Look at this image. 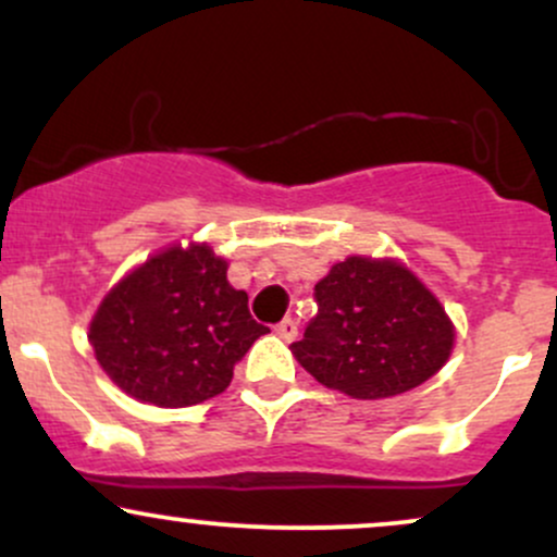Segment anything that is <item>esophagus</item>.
Here are the masks:
<instances>
[{
    "label": "esophagus",
    "instance_id": "esophagus-1",
    "mask_svg": "<svg viewBox=\"0 0 557 557\" xmlns=\"http://www.w3.org/2000/svg\"><path fill=\"white\" fill-rule=\"evenodd\" d=\"M274 330H277V335L283 337V341H296V335H298L296 319H290V317H285Z\"/></svg>",
    "mask_w": 557,
    "mask_h": 557
}]
</instances>
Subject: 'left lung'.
<instances>
[{"instance_id":"1","label":"left lung","mask_w":557,"mask_h":557,"mask_svg":"<svg viewBox=\"0 0 557 557\" xmlns=\"http://www.w3.org/2000/svg\"><path fill=\"white\" fill-rule=\"evenodd\" d=\"M317 317L293 356L324 387L380 400L419 387L445 367L453 322L395 259L348 257L314 287Z\"/></svg>"}]
</instances>
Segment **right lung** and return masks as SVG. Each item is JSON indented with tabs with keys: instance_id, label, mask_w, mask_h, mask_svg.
<instances>
[{
	"instance_id": "right-lung-1",
	"label": "right lung",
	"mask_w": 557,
	"mask_h": 557,
	"mask_svg": "<svg viewBox=\"0 0 557 557\" xmlns=\"http://www.w3.org/2000/svg\"><path fill=\"white\" fill-rule=\"evenodd\" d=\"M227 261L207 243L146 259L107 293L88 327L99 367L123 393L159 408L225 393L233 369L267 335Z\"/></svg>"
}]
</instances>
